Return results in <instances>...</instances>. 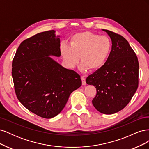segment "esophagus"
Here are the masks:
<instances>
[{
  "instance_id": "34e87169",
  "label": "esophagus",
  "mask_w": 149,
  "mask_h": 149,
  "mask_svg": "<svg viewBox=\"0 0 149 149\" xmlns=\"http://www.w3.org/2000/svg\"><path fill=\"white\" fill-rule=\"evenodd\" d=\"M81 81H82V84L83 85L86 84V79L84 78V76H81Z\"/></svg>"
}]
</instances>
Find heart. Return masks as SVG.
<instances>
[{"instance_id": "b5f03b06", "label": "heart", "mask_w": 149, "mask_h": 149, "mask_svg": "<svg viewBox=\"0 0 149 149\" xmlns=\"http://www.w3.org/2000/svg\"><path fill=\"white\" fill-rule=\"evenodd\" d=\"M112 43L106 36L83 31L75 33L70 39V45L62 43L60 45L61 55L66 64L74 68L80 58L81 70L95 71L102 67L109 57Z\"/></svg>"}]
</instances>
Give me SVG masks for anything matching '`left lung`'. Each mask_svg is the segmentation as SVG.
<instances>
[{
	"instance_id": "obj_1",
	"label": "left lung",
	"mask_w": 149,
	"mask_h": 149,
	"mask_svg": "<svg viewBox=\"0 0 149 149\" xmlns=\"http://www.w3.org/2000/svg\"><path fill=\"white\" fill-rule=\"evenodd\" d=\"M112 40V49L102 67L86 79L97 93L92 103L101 113L112 114L127 106L139 85V61L127 40L123 36L103 30Z\"/></svg>"
}]
</instances>
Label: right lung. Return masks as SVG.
Listing matches in <instances>:
<instances>
[{
    "mask_svg": "<svg viewBox=\"0 0 149 149\" xmlns=\"http://www.w3.org/2000/svg\"><path fill=\"white\" fill-rule=\"evenodd\" d=\"M49 30L25 40L12 61L17 99L26 109L49 119L63 110L71 93L81 86L80 76L48 56H60V40Z\"/></svg>",
    "mask_w": 149,
    "mask_h": 149,
    "instance_id": "1",
    "label": "right lung"
}]
</instances>
